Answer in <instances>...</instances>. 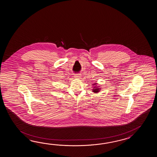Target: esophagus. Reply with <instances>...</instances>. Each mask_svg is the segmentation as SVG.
Wrapping results in <instances>:
<instances>
[{
	"mask_svg": "<svg viewBox=\"0 0 157 157\" xmlns=\"http://www.w3.org/2000/svg\"><path fill=\"white\" fill-rule=\"evenodd\" d=\"M74 77H75V78H79L81 77V75H75L74 76Z\"/></svg>",
	"mask_w": 157,
	"mask_h": 157,
	"instance_id": "34e87169",
	"label": "esophagus"
}]
</instances>
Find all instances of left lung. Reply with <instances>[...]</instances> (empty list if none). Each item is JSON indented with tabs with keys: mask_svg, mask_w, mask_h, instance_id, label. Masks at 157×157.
Listing matches in <instances>:
<instances>
[{
	"mask_svg": "<svg viewBox=\"0 0 157 157\" xmlns=\"http://www.w3.org/2000/svg\"><path fill=\"white\" fill-rule=\"evenodd\" d=\"M93 86V89H92V92H93L94 94H97L99 92H100V90L102 89L100 87L101 86H98V84L97 82H94L92 84Z\"/></svg>",
	"mask_w": 157,
	"mask_h": 157,
	"instance_id": "obj_1",
	"label": "left lung"
}]
</instances>
